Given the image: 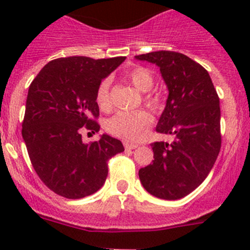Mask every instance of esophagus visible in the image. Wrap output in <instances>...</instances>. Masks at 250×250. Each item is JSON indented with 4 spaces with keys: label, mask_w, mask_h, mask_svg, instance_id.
Returning a JSON list of instances; mask_svg holds the SVG:
<instances>
[{
    "label": "esophagus",
    "mask_w": 250,
    "mask_h": 250,
    "mask_svg": "<svg viewBox=\"0 0 250 250\" xmlns=\"http://www.w3.org/2000/svg\"><path fill=\"white\" fill-rule=\"evenodd\" d=\"M124 146H125V149L126 150H132V149H136V147H139L138 144H132V143H124Z\"/></svg>",
    "instance_id": "esophagus-1"
}]
</instances>
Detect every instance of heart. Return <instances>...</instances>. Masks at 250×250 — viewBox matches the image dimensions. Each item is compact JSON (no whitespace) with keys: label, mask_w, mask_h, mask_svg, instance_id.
<instances>
[{"label":"heart","mask_w":250,"mask_h":250,"mask_svg":"<svg viewBox=\"0 0 250 250\" xmlns=\"http://www.w3.org/2000/svg\"><path fill=\"white\" fill-rule=\"evenodd\" d=\"M124 77L140 92H149L154 86V76L151 72L147 68L140 67V66L129 70L124 75ZM109 89L110 81H101L96 91V103L101 110H107L110 107ZM144 101L151 109H159L161 104L160 98L155 94L146 95ZM151 123V115L144 110L131 112L121 111L106 121L105 127L109 134L116 138L129 141H140L145 138Z\"/></svg>","instance_id":"obj_1"}]
</instances>
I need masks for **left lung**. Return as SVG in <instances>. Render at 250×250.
I'll return each instance as SVG.
<instances>
[{"instance_id": "1", "label": "left lung", "mask_w": 250, "mask_h": 250, "mask_svg": "<svg viewBox=\"0 0 250 250\" xmlns=\"http://www.w3.org/2000/svg\"><path fill=\"white\" fill-rule=\"evenodd\" d=\"M135 59L160 68L169 95L156 131L174 136L152 143V164L141 167L139 178L151 195L182 199L204 182L219 154V98L207 70L190 57L156 51Z\"/></svg>"}]
</instances>
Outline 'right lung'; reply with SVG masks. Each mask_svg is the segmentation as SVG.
Returning <instances> with one entry per match:
<instances>
[{
  "label": "right lung",
  "mask_w": 250,
  "mask_h": 250,
  "mask_svg": "<svg viewBox=\"0 0 250 250\" xmlns=\"http://www.w3.org/2000/svg\"><path fill=\"white\" fill-rule=\"evenodd\" d=\"M126 57L52 60L30 85L22 138L40 179L67 199L96 193L107 176V160L124 151L121 141L103 134L85 144L81 127L99 131L96 91Z\"/></svg>",
  "instance_id": "right-lung-1"
}]
</instances>
